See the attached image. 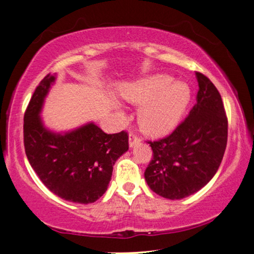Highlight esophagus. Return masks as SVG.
<instances>
[{"label": "esophagus", "mask_w": 254, "mask_h": 254, "mask_svg": "<svg viewBox=\"0 0 254 254\" xmlns=\"http://www.w3.org/2000/svg\"><path fill=\"white\" fill-rule=\"evenodd\" d=\"M137 143H139V138L137 137V135L133 133V131H130L129 133V146L130 148H133V146H135Z\"/></svg>", "instance_id": "obj_1"}]
</instances>
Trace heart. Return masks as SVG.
<instances>
[{
    "label": "heart",
    "instance_id": "1",
    "mask_svg": "<svg viewBox=\"0 0 254 254\" xmlns=\"http://www.w3.org/2000/svg\"><path fill=\"white\" fill-rule=\"evenodd\" d=\"M123 97L130 104L142 106L138 112L139 127L146 134L158 136L173 130L181 123L192 93L187 82L156 74L126 88Z\"/></svg>",
    "mask_w": 254,
    "mask_h": 254
}]
</instances>
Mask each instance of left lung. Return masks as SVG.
<instances>
[{
	"label": "left lung",
	"instance_id": "left-lung-1",
	"mask_svg": "<svg viewBox=\"0 0 254 254\" xmlns=\"http://www.w3.org/2000/svg\"><path fill=\"white\" fill-rule=\"evenodd\" d=\"M197 103L173 133L149 142L153 159L144 172L153 192L167 199H182L211 181L225 154L228 121L218 89L196 72Z\"/></svg>",
	"mask_w": 254,
	"mask_h": 254
}]
</instances>
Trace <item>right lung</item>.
<instances>
[{
  "label": "right lung",
  "mask_w": 254,
  "mask_h": 254,
  "mask_svg": "<svg viewBox=\"0 0 254 254\" xmlns=\"http://www.w3.org/2000/svg\"><path fill=\"white\" fill-rule=\"evenodd\" d=\"M56 81L48 74L33 94L24 116L27 159L51 192L67 201L90 204L108 190L113 165L128 150L126 131L106 134L93 121L67 131L48 128L41 117Z\"/></svg>",
  "instance_id": "obj_1"
}]
</instances>
